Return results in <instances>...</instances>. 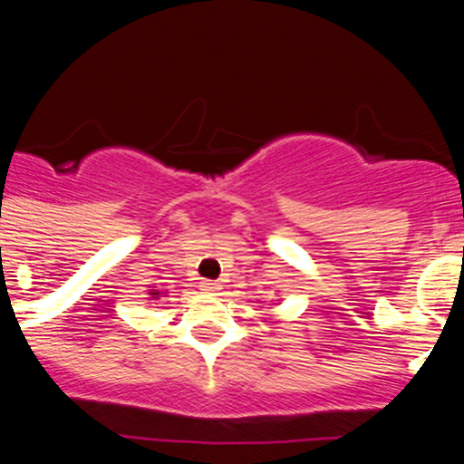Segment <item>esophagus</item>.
Listing matches in <instances>:
<instances>
[{
    "label": "esophagus",
    "instance_id": "1",
    "mask_svg": "<svg viewBox=\"0 0 464 464\" xmlns=\"http://www.w3.org/2000/svg\"><path fill=\"white\" fill-rule=\"evenodd\" d=\"M199 288H202L204 293H218V290H220V283H216V281H202V283H199Z\"/></svg>",
    "mask_w": 464,
    "mask_h": 464
}]
</instances>
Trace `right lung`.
Wrapping results in <instances>:
<instances>
[{
	"mask_svg": "<svg viewBox=\"0 0 464 464\" xmlns=\"http://www.w3.org/2000/svg\"><path fill=\"white\" fill-rule=\"evenodd\" d=\"M150 295H153V297L158 299V297H160V290H153V293H150Z\"/></svg>",
	"mask_w": 464,
	"mask_h": 464,
	"instance_id": "1",
	"label": "right lung"
}]
</instances>
